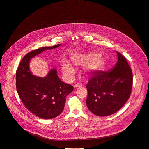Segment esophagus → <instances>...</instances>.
<instances>
[{
  "label": "esophagus",
  "instance_id": "esophagus-1",
  "mask_svg": "<svg viewBox=\"0 0 149 149\" xmlns=\"http://www.w3.org/2000/svg\"><path fill=\"white\" fill-rule=\"evenodd\" d=\"M74 86L75 88H78V87H82V84H81V83H77L76 84H75Z\"/></svg>",
  "mask_w": 149,
  "mask_h": 149
}]
</instances>
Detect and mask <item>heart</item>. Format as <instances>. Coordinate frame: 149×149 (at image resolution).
Returning a JSON list of instances; mask_svg holds the SVG:
<instances>
[{
  "label": "heart",
  "mask_w": 149,
  "mask_h": 149,
  "mask_svg": "<svg viewBox=\"0 0 149 149\" xmlns=\"http://www.w3.org/2000/svg\"><path fill=\"white\" fill-rule=\"evenodd\" d=\"M71 61L76 67L85 66V72L87 74H92L102 69L104 66V60L95 53L86 54H77L71 57ZM62 69L64 73L68 76H72L75 70L72 65L67 60L62 61Z\"/></svg>",
  "instance_id": "heart-1"
}]
</instances>
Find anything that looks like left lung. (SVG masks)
<instances>
[{"mask_svg": "<svg viewBox=\"0 0 149 149\" xmlns=\"http://www.w3.org/2000/svg\"><path fill=\"white\" fill-rule=\"evenodd\" d=\"M118 60L108 71L95 73L88 81L86 106L94 115L105 116L118 111L130 97L133 75L126 58L116 52Z\"/></svg>", "mask_w": 149, "mask_h": 149, "instance_id": "1", "label": "left lung"}]
</instances>
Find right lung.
<instances>
[{
	"instance_id": "add662e5",
	"label": "right lung",
	"mask_w": 149,
	"mask_h": 149,
	"mask_svg": "<svg viewBox=\"0 0 149 149\" xmlns=\"http://www.w3.org/2000/svg\"><path fill=\"white\" fill-rule=\"evenodd\" d=\"M60 45L42 47L29 52L16 71V88L22 101L32 113L44 119L54 118L63 111L66 96L74 88L60 80L56 69H52L44 77H39L32 74L29 64L31 59L44 51Z\"/></svg>"
}]
</instances>
